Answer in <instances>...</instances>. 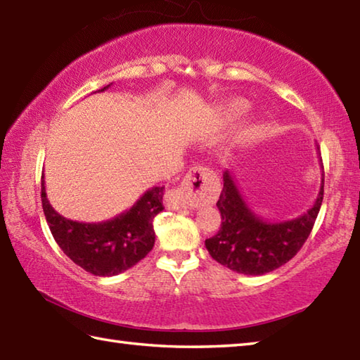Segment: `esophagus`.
Masks as SVG:
<instances>
[{
	"instance_id": "1",
	"label": "esophagus",
	"mask_w": 360,
	"mask_h": 360,
	"mask_svg": "<svg viewBox=\"0 0 360 360\" xmlns=\"http://www.w3.org/2000/svg\"><path fill=\"white\" fill-rule=\"evenodd\" d=\"M219 188V179L206 167H195L187 173L178 188L168 191L163 202L172 209H186L211 202Z\"/></svg>"
}]
</instances>
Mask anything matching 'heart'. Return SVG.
Returning a JSON list of instances; mask_svg holds the SVG:
<instances>
[{
  "label": "heart",
  "mask_w": 360,
  "mask_h": 360,
  "mask_svg": "<svg viewBox=\"0 0 360 360\" xmlns=\"http://www.w3.org/2000/svg\"><path fill=\"white\" fill-rule=\"evenodd\" d=\"M248 103L244 99H230L220 105V116L226 122L238 121L245 113Z\"/></svg>",
  "instance_id": "b5f03b06"
}]
</instances>
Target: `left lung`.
<instances>
[{
	"label": "left lung",
	"instance_id": "1",
	"mask_svg": "<svg viewBox=\"0 0 360 360\" xmlns=\"http://www.w3.org/2000/svg\"><path fill=\"white\" fill-rule=\"evenodd\" d=\"M324 195V172L319 193L309 211L296 219L267 221L255 214L240 195L230 172L224 173L217 207L221 225L217 234L205 240L211 257L244 276H263L296 255L310 236Z\"/></svg>",
	"mask_w": 360,
	"mask_h": 360
}]
</instances>
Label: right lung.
Wrapping results in <instances>:
<instances>
[{"label":"right lung","instance_id":"right-lung-1","mask_svg":"<svg viewBox=\"0 0 360 360\" xmlns=\"http://www.w3.org/2000/svg\"><path fill=\"white\" fill-rule=\"evenodd\" d=\"M163 188H149L129 211L99 224H83L58 214L45 193L44 176L41 198L50 231L61 250L93 276L112 277L130 269L153 250V220L163 211Z\"/></svg>","mask_w":360,"mask_h":360}]
</instances>
